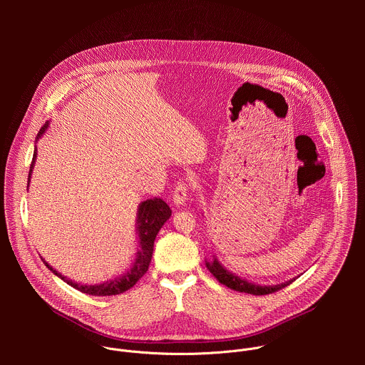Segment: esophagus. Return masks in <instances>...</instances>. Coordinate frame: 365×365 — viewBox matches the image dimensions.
Segmentation results:
<instances>
[{"instance_id":"1","label":"esophagus","mask_w":365,"mask_h":365,"mask_svg":"<svg viewBox=\"0 0 365 365\" xmlns=\"http://www.w3.org/2000/svg\"><path fill=\"white\" fill-rule=\"evenodd\" d=\"M187 200V185L185 182H179L173 192V203L176 206L185 205Z\"/></svg>"}]
</instances>
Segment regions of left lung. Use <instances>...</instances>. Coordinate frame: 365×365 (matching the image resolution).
<instances>
[{
    "label": "left lung",
    "instance_id": "obj_1",
    "mask_svg": "<svg viewBox=\"0 0 365 365\" xmlns=\"http://www.w3.org/2000/svg\"><path fill=\"white\" fill-rule=\"evenodd\" d=\"M206 269L210 270L215 277L217 280L221 283V284H225L227 287L232 289V290H237V292H241V293H248V294H255V296H262V294H270V293H274L286 286H289L294 279L292 280H287L284 283H280V284H273V286H262V284H255V283H251L245 279H241L238 276H235L234 273L228 272L220 262L218 258L214 255L212 259H210V262H206Z\"/></svg>",
    "mask_w": 365,
    "mask_h": 365
}]
</instances>
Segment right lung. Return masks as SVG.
Returning <instances> with one entry per match:
<instances>
[{
    "mask_svg": "<svg viewBox=\"0 0 365 365\" xmlns=\"http://www.w3.org/2000/svg\"><path fill=\"white\" fill-rule=\"evenodd\" d=\"M47 127H48V121L40 128V131L37 134V140L43 135V133L47 130ZM36 158H37V150H34L33 162L30 165L29 183H30ZM170 215H172V210L169 207V205L160 197L147 199L138 205L137 224H135V231L138 234V248H137L135 258L133 259L130 269H127V272L124 274H121L120 277L111 279L102 284H92V286L78 284V283L69 280L68 277L62 276L61 273H58L53 267H50L44 262V259H43V263L47 266V269L50 272H53L58 277H61L69 286L78 289L82 293L92 294V296H114V294L124 293L125 290L131 289L147 273L150 262H151V257H153V247H154L155 235L159 234L160 228L170 218Z\"/></svg>",
    "mask_w": 365,
    "mask_h": 365,
    "instance_id": "right-lung-1",
    "label": "right lung"
}]
</instances>
